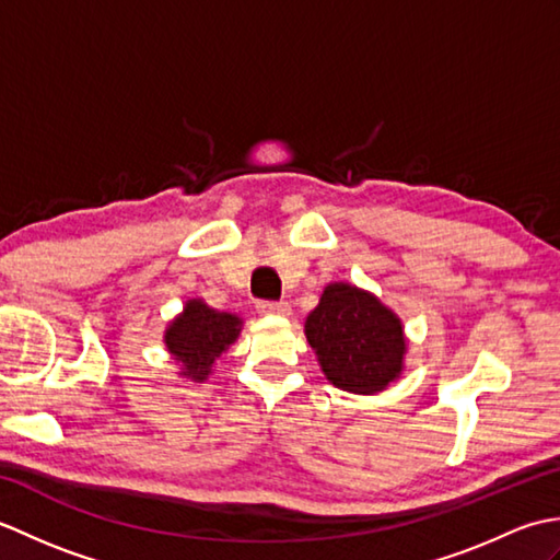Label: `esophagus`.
Returning <instances> with one entry per match:
<instances>
[{"label":"esophagus","mask_w":560,"mask_h":560,"mask_svg":"<svg viewBox=\"0 0 560 560\" xmlns=\"http://www.w3.org/2000/svg\"><path fill=\"white\" fill-rule=\"evenodd\" d=\"M257 311L261 315H277V317H287L291 315V305L287 301H259Z\"/></svg>","instance_id":"34e87169"}]
</instances>
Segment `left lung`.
Listing matches in <instances>:
<instances>
[{
    "mask_svg": "<svg viewBox=\"0 0 560 560\" xmlns=\"http://www.w3.org/2000/svg\"><path fill=\"white\" fill-rule=\"evenodd\" d=\"M305 337L329 383L353 395H377L404 371L401 319L351 283H329L305 319Z\"/></svg>",
    "mask_w": 560,
    "mask_h": 560,
    "instance_id": "left-lung-1",
    "label": "left lung"
}]
</instances>
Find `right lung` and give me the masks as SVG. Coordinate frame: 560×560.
<instances>
[{
  "label": "right lung",
  "instance_id": "1",
  "mask_svg": "<svg viewBox=\"0 0 560 560\" xmlns=\"http://www.w3.org/2000/svg\"><path fill=\"white\" fill-rule=\"evenodd\" d=\"M241 327L243 319L237 315L213 311L201 299H192L165 327L163 341L175 363H180V375L205 383L219 355L241 335Z\"/></svg>",
  "mask_w": 560,
  "mask_h": 560
}]
</instances>
